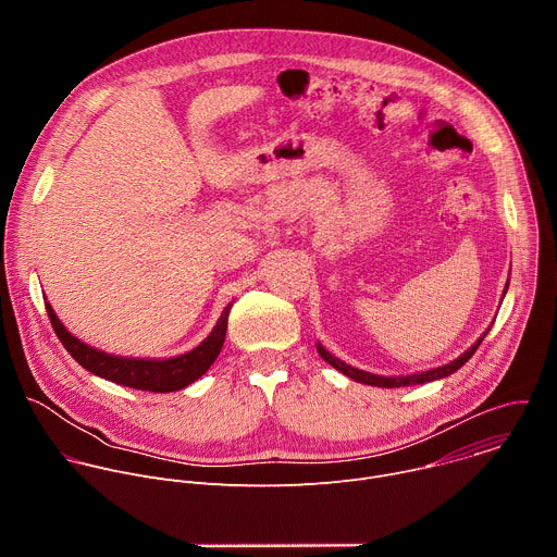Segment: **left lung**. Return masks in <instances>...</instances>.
<instances>
[{
  "label": "left lung",
  "mask_w": 557,
  "mask_h": 557,
  "mask_svg": "<svg viewBox=\"0 0 557 557\" xmlns=\"http://www.w3.org/2000/svg\"><path fill=\"white\" fill-rule=\"evenodd\" d=\"M507 286H509V284H507ZM505 293H507V288H505ZM487 333H490V329H487ZM487 333H485V335H487ZM485 335H481V339L475 342L469 350H465L458 359H454V361H449V363H445V366H441V368H432V370L417 372V374H408V376H379V374H370V372H366V370L352 368V366L344 363L342 359L333 357V355H331L322 344H317V352H320V355H322V359H324V361H329L335 370L344 372L346 376H350V379H355V381H359V383L376 385V387H404V385L430 383V381H436V379H443V376L454 374L460 366H465V363L471 359V355H473L475 350H479V346H481V342L485 339Z\"/></svg>",
  "instance_id": "1"
}]
</instances>
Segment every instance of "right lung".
Here are the masks:
<instances>
[{
	"label": "right lung",
	"mask_w": 557,
	"mask_h": 557,
	"mask_svg": "<svg viewBox=\"0 0 557 557\" xmlns=\"http://www.w3.org/2000/svg\"><path fill=\"white\" fill-rule=\"evenodd\" d=\"M50 324L63 344V348L72 355V359L84 366L88 372L103 376L112 383L136 387V389H147V392H176L200 379L209 366L218 359L224 337H226V322H228V310L231 304L222 310L218 324L209 333V337L196 346L194 350L170 357V359H138V357H116L108 355L99 348H92L84 344L82 339H76L72 333L65 331V326L59 322V317L54 314L52 306L46 304Z\"/></svg>",
	"instance_id": "add662e5"
}]
</instances>
